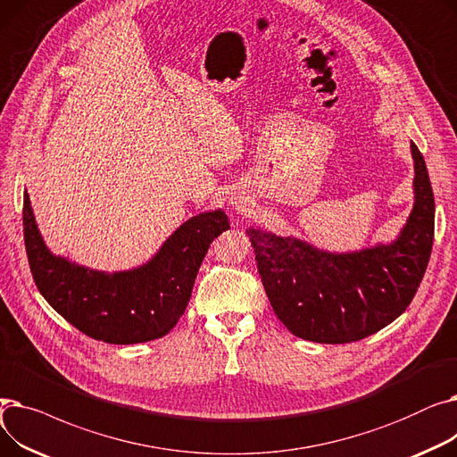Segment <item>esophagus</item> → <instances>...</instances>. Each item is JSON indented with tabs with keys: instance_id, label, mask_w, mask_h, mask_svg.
<instances>
[{
	"instance_id": "obj_1",
	"label": "esophagus",
	"mask_w": 457,
	"mask_h": 457,
	"mask_svg": "<svg viewBox=\"0 0 457 457\" xmlns=\"http://www.w3.org/2000/svg\"><path fill=\"white\" fill-rule=\"evenodd\" d=\"M231 204H235V205H238V202H231Z\"/></svg>"
}]
</instances>
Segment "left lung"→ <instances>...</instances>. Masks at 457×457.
<instances>
[{
  "label": "left lung",
  "mask_w": 457,
  "mask_h": 457,
  "mask_svg": "<svg viewBox=\"0 0 457 457\" xmlns=\"http://www.w3.org/2000/svg\"><path fill=\"white\" fill-rule=\"evenodd\" d=\"M413 209L395 241L328 252L298 237L250 226L246 235L274 313L293 335L345 345L386 328L411 303L434 245L436 202L415 142Z\"/></svg>",
  "instance_id": "left-lung-1"
}]
</instances>
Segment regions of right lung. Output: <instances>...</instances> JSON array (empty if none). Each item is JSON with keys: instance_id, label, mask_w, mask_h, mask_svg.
Listing matches in <instances>:
<instances>
[{"instance_id": "obj_1", "label": "right lung", "mask_w": 457, "mask_h": 457, "mask_svg": "<svg viewBox=\"0 0 457 457\" xmlns=\"http://www.w3.org/2000/svg\"><path fill=\"white\" fill-rule=\"evenodd\" d=\"M226 229L222 209L204 211L183 222L144 265L96 270L50 252L23 190V241L37 289L71 326L109 345L164 337L185 313L211 243Z\"/></svg>"}]
</instances>
